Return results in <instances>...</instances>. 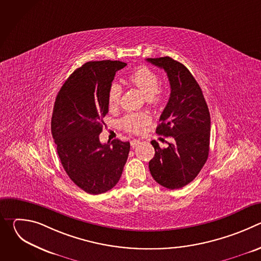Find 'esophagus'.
Returning <instances> with one entry per match:
<instances>
[{
	"mask_svg": "<svg viewBox=\"0 0 261 261\" xmlns=\"http://www.w3.org/2000/svg\"><path fill=\"white\" fill-rule=\"evenodd\" d=\"M131 146L132 147H135V146H137L139 143H140V140H138V139H133V140H131Z\"/></svg>",
	"mask_w": 261,
	"mask_h": 261,
	"instance_id": "obj_1",
	"label": "esophagus"
}]
</instances>
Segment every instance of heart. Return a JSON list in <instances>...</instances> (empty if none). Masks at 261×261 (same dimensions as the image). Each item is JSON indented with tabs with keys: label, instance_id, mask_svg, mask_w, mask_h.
Wrapping results in <instances>:
<instances>
[{
	"label": "heart",
	"instance_id": "heart-1",
	"mask_svg": "<svg viewBox=\"0 0 261 261\" xmlns=\"http://www.w3.org/2000/svg\"><path fill=\"white\" fill-rule=\"evenodd\" d=\"M129 82L135 86L137 89L140 90V92L144 95L146 100L157 104L162 99V94L160 92L159 88V77L157 74L150 68L145 66H140L136 68L128 77ZM122 94V87L118 83H113L110 85L108 89L107 94V102L108 106L110 108H114L118 106L120 102ZM150 122V118L144 114H128L126 115L122 121L121 125L124 129H126L129 132L138 133L142 130L144 125H146Z\"/></svg>",
	"mask_w": 261,
	"mask_h": 261
}]
</instances>
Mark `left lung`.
Segmentation results:
<instances>
[{"mask_svg": "<svg viewBox=\"0 0 261 261\" xmlns=\"http://www.w3.org/2000/svg\"><path fill=\"white\" fill-rule=\"evenodd\" d=\"M146 61L167 73L170 97L156 133L173 138L166 148H161L156 140L151 141L155 156L148 168L159 185L170 190L179 189L197 176L207 160L210 111L199 85L181 63L169 57Z\"/></svg>", "mask_w": 261, "mask_h": 261, "instance_id": "left-lung-1", "label": "left lung"}]
</instances>
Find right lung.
<instances>
[{"label": "right lung", "instance_id": "obj_1", "mask_svg": "<svg viewBox=\"0 0 261 261\" xmlns=\"http://www.w3.org/2000/svg\"><path fill=\"white\" fill-rule=\"evenodd\" d=\"M120 61L88 62L74 71L56 98L51 133L61 163L71 180L89 194L104 193L120 180L130 142L102 144L99 135L108 113L107 94Z\"/></svg>", "mask_w": 261, "mask_h": 261}]
</instances>
